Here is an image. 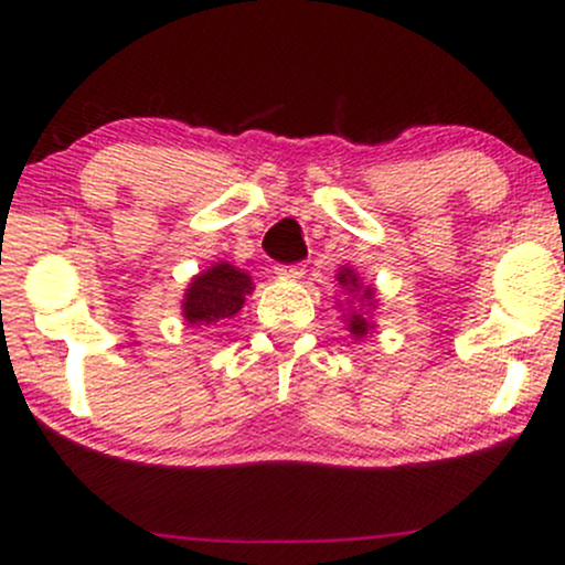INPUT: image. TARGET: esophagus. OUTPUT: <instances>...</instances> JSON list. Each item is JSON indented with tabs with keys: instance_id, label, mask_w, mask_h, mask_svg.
Returning a JSON list of instances; mask_svg holds the SVG:
<instances>
[{
	"instance_id": "obj_1",
	"label": "esophagus",
	"mask_w": 565,
	"mask_h": 565,
	"mask_svg": "<svg viewBox=\"0 0 565 565\" xmlns=\"http://www.w3.org/2000/svg\"><path fill=\"white\" fill-rule=\"evenodd\" d=\"M302 274H305L302 265H278L276 268V276L289 278V281H297V278H302Z\"/></svg>"
}]
</instances>
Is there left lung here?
Here are the masks:
<instances>
[{"instance_id": "left-lung-1", "label": "left lung", "mask_w": 565, "mask_h": 565, "mask_svg": "<svg viewBox=\"0 0 565 565\" xmlns=\"http://www.w3.org/2000/svg\"><path fill=\"white\" fill-rule=\"evenodd\" d=\"M337 284H340L348 295L359 297V302H366V310H359V308L348 310V319H345L348 332L361 340V337H366L374 329L372 319H369V308H374V305H377L374 302V287H364L359 274H355L353 268H348V265H342V268L337 270Z\"/></svg>"}]
</instances>
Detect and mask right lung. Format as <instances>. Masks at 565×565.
Masks as SVG:
<instances>
[{
	"mask_svg": "<svg viewBox=\"0 0 565 565\" xmlns=\"http://www.w3.org/2000/svg\"><path fill=\"white\" fill-rule=\"evenodd\" d=\"M252 278L231 263H215L204 274L193 276L183 297V319L193 327H210L233 319L252 295Z\"/></svg>",
	"mask_w": 565,
	"mask_h": 565,
	"instance_id": "right-lung-1",
	"label": "right lung"
}]
</instances>
